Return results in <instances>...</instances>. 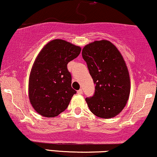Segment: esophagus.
Listing matches in <instances>:
<instances>
[{
    "instance_id": "1",
    "label": "esophagus",
    "mask_w": 157,
    "mask_h": 157,
    "mask_svg": "<svg viewBox=\"0 0 157 157\" xmlns=\"http://www.w3.org/2000/svg\"><path fill=\"white\" fill-rule=\"evenodd\" d=\"M77 93H78V94H80V95L82 94V89H80L79 90H77Z\"/></svg>"
}]
</instances>
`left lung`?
Here are the masks:
<instances>
[{"label": "left lung", "instance_id": "left-lung-1", "mask_svg": "<svg viewBox=\"0 0 157 157\" xmlns=\"http://www.w3.org/2000/svg\"><path fill=\"white\" fill-rule=\"evenodd\" d=\"M82 55L96 84L93 96L85 98L90 112L101 118L114 117L124 108L130 93V75L123 56L106 40L85 45Z\"/></svg>", "mask_w": 157, "mask_h": 157}]
</instances>
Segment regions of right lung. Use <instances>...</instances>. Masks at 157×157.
Masks as SVG:
<instances>
[{
	"label": "right lung",
	"instance_id": "right-lung-1",
	"mask_svg": "<svg viewBox=\"0 0 157 157\" xmlns=\"http://www.w3.org/2000/svg\"><path fill=\"white\" fill-rule=\"evenodd\" d=\"M81 48L61 39L44 45L34 61L29 77L28 93L35 112L54 117L66 109L76 93L67 64L77 58Z\"/></svg>",
	"mask_w": 157,
	"mask_h": 157
}]
</instances>
